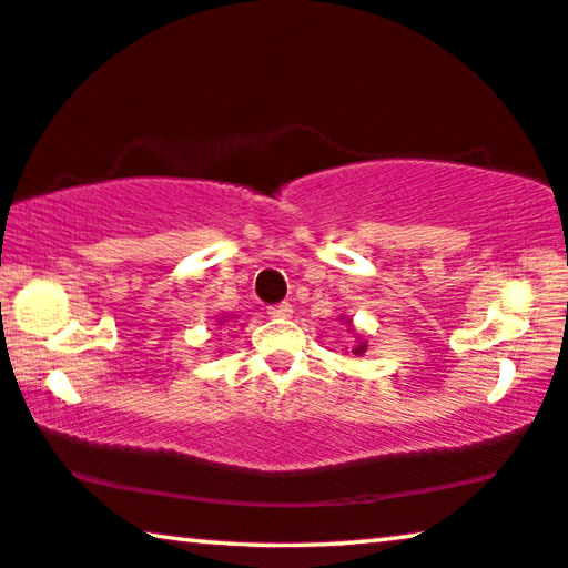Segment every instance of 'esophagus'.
Instances as JSON below:
<instances>
[{"instance_id": "1", "label": "esophagus", "mask_w": 568, "mask_h": 568, "mask_svg": "<svg viewBox=\"0 0 568 568\" xmlns=\"http://www.w3.org/2000/svg\"><path fill=\"white\" fill-rule=\"evenodd\" d=\"M267 313H270V318H287L293 313V306L291 303H277V306H270Z\"/></svg>"}]
</instances>
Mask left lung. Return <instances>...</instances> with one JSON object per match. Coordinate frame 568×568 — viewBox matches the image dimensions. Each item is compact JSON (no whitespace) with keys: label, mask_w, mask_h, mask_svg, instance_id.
Listing matches in <instances>:
<instances>
[{"label":"left lung","mask_w":568,"mask_h":568,"mask_svg":"<svg viewBox=\"0 0 568 568\" xmlns=\"http://www.w3.org/2000/svg\"><path fill=\"white\" fill-rule=\"evenodd\" d=\"M367 349V344H365V338H359V342H357V346H354V354H362V352H365Z\"/></svg>","instance_id":"left-lung-1"}]
</instances>
